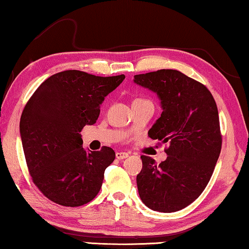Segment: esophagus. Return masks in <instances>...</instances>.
<instances>
[{
	"label": "esophagus",
	"mask_w": 249,
	"mask_h": 249,
	"mask_svg": "<svg viewBox=\"0 0 249 249\" xmlns=\"http://www.w3.org/2000/svg\"><path fill=\"white\" fill-rule=\"evenodd\" d=\"M128 155L129 154L126 153V152H116V159H118V160H124Z\"/></svg>",
	"instance_id": "34e87169"
}]
</instances>
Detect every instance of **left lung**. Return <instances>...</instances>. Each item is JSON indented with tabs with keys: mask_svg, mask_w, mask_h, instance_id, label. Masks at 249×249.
I'll return each instance as SVG.
<instances>
[{
	"mask_svg": "<svg viewBox=\"0 0 249 249\" xmlns=\"http://www.w3.org/2000/svg\"><path fill=\"white\" fill-rule=\"evenodd\" d=\"M134 83L160 98L162 114L148 136L169 144L168 158L160 164L141 157L140 198L152 210L174 213L202 194L219 158L222 140L216 102L205 85L178 70L135 75Z\"/></svg>",
	"mask_w": 249,
	"mask_h": 249,
	"instance_id": "obj_1",
	"label": "left lung"
}]
</instances>
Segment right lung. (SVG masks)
<instances>
[{
    "mask_svg": "<svg viewBox=\"0 0 249 249\" xmlns=\"http://www.w3.org/2000/svg\"><path fill=\"white\" fill-rule=\"evenodd\" d=\"M124 79L65 70L44 80L29 99L20 121L22 146L33 183L51 201L83 206L101 190L115 152L108 146L86 151L80 132L96 123L101 104Z\"/></svg>",
    "mask_w": 249,
    "mask_h": 249,
    "instance_id": "right-lung-1",
    "label": "right lung"
}]
</instances>
